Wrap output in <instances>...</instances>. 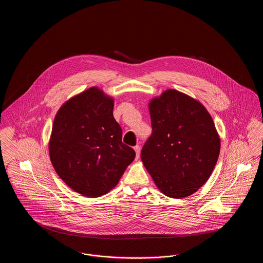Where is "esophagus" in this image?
<instances>
[{"label": "esophagus", "mask_w": 263, "mask_h": 263, "mask_svg": "<svg viewBox=\"0 0 263 263\" xmlns=\"http://www.w3.org/2000/svg\"><path fill=\"white\" fill-rule=\"evenodd\" d=\"M134 150L136 152V160L139 159V157H140V152H141V148H140V146L139 145H136L135 147H134Z\"/></svg>", "instance_id": "34e87169"}]
</instances>
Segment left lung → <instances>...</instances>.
Returning <instances> with one entry per match:
<instances>
[{"label": "left lung", "instance_id": "1", "mask_svg": "<svg viewBox=\"0 0 263 263\" xmlns=\"http://www.w3.org/2000/svg\"><path fill=\"white\" fill-rule=\"evenodd\" d=\"M153 133L141 160L164 195L183 198L208 180L220 154L212 117L199 101L167 89L149 103Z\"/></svg>", "mask_w": 263, "mask_h": 263}]
</instances>
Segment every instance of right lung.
Returning <instances> with one entry per match:
<instances>
[{
  "instance_id": "1",
  "label": "right lung",
  "mask_w": 263,
  "mask_h": 263,
  "mask_svg": "<svg viewBox=\"0 0 263 263\" xmlns=\"http://www.w3.org/2000/svg\"><path fill=\"white\" fill-rule=\"evenodd\" d=\"M113 105L111 98L92 87L66 101L53 122V167L69 187L87 197H99L115 187L136 156L122 142Z\"/></svg>"
}]
</instances>
